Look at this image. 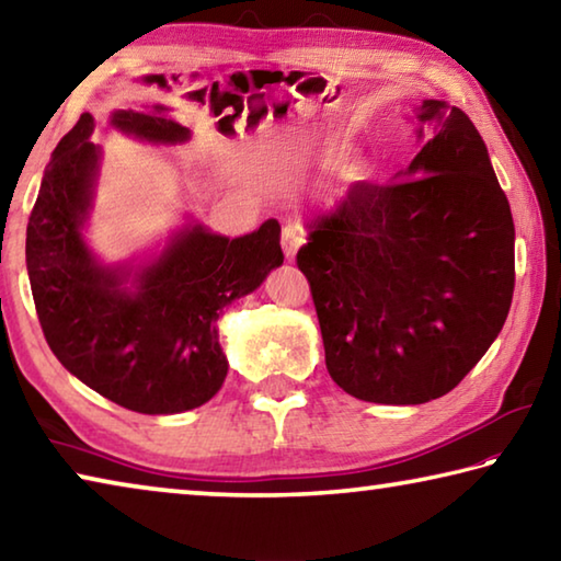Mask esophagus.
I'll use <instances>...</instances> for the list:
<instances>
[{
  "instance_id": "esophagus-1",
  "label": "esophagus",
  "mask_w": 561,
  "mask_h": 561,
  "mask_svg": "<svg viewBox=\"0 0 561 561\" xmlns=\"http://www.w3.org/2000/svg\"><path fill=\"white\" fill-rule=\"evenodd\" d=\"M304 244V230L299 222H287L282 227V250L287 254V260H294L299 247Z\"/></svg>"
}]
</instances>
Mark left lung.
Returning a JSON list of instances; mask_svg holds the SVG:
<instances>
[{
  "label": "left lung",
  "instance_id": "left-lung-1",
  "mask_svg": "<svg viewBox=\"0 0 561 561\" xmlns=\"http://www.w3.org/2000/svg\"><path fill=\"white\" fill-rule=\"evenodd\" d=\"M428 123L391 183H354L307 222L309 279L327 368L368 403L417 405L485 356L515 291V222L485 140L460 108L423 101Z\"/></svg>",
  "mask_w": 561,
  "mask_h": 561
}]
</instances>
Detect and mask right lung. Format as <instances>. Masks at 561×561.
<instances>
[{"label": "right lung", "mask_w": 561, "mask_h": 561, "mask_svg": "<svg viewBox=\"0 0 561 561\" xmlns=\"http://www.w3.org/2000/svg\"><path fill=\"white\" fill-rule=\"evenodd\" d=\"M111 126L148 144L190 138L165 106L113 111ZM93 128L91 113H81L59 140L26 225V272L46 344L66 371L128 411H193L227 376L217 319L284 262L282 227L267 220L230 240L195 222L146 264H99L81 232L101 158Z\"/></svg>", "instance_id": "obj_1"}]
</instances>
